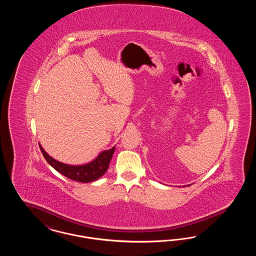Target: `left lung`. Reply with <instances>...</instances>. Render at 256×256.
Wrapping results in <instances>:
<instances>
[{"instance_id":"left-lung-1","label":"left lung","mask_w":256,"mask_h":256,"mask_svg":"<svg viewBox=\"0 0 256 256\" xmlns=\"http://www.w3.org/2000/svg\"><path fill=\"white\" fill-rule=\"evenodd\" d=\"M188 186H190V185H188Z\"/></svg>"}]
</instances>
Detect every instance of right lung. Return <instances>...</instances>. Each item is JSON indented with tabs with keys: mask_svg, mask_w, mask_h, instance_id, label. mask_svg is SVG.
<instances>
[{
	"mask_svg": "<svg viewBox=\"0 0 256 256\" xmlns=\"http://www.w3.org/2000/svg\"><path fill=\"white\" fill-rule=\"evenodd\" d=\"M39 146L43 156L54 170H58L61 174L72 180L82 183L91 182L102 176L108 169L110 160L112 158L115 150V146H113L110 150L102 152L97 158L94 159L90 163L74 166L61 163L60 161L50 158L41 145H39Z\"/></svg>",
	"mask_w": 256,
	"mask_h": 256,
	"instance_id": "1",
	"label": "right lung"
}]
</instances>
